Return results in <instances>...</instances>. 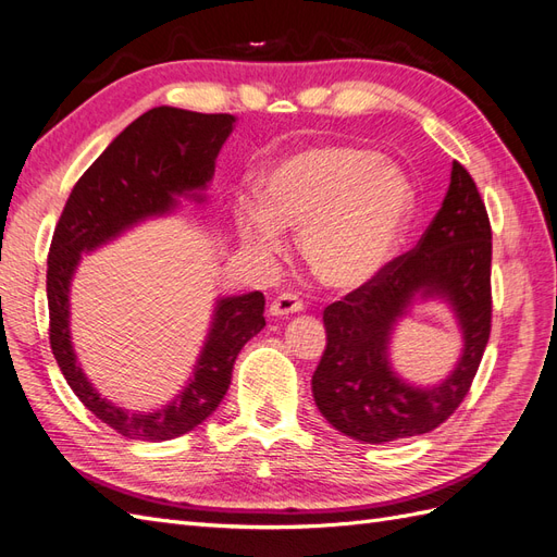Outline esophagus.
Instances as JSON below:
<instances>
[{"label":"esophagus","mask_w":557,"mask_h":557,"mask_svg":"<svg viewBox=\"0 0 557 557\" xmlns=\"http://www.w3.org/2000/svg\"><path fill=\"white\" fill-rule=\"evenodd\" d=\"M269 311H272V315L299 313V311H305V299H299L295 293H281V295L274 297Z\"/></svg>","instance_id":"esophagus-1"}]
</instances>
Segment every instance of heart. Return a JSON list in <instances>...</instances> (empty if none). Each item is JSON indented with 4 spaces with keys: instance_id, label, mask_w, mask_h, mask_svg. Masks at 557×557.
I'll list each match as a JSON object with an SVG mask.
<instances>
[{
    "instance_id": "b5f03b06",
    "label": "heart",
    "mask_w": 557,
    "mask_h": 557,
    "mask_svg": "<svg viewBox=\"0 0 557 557\" xmlns=\"http://www.w3.org/2000/svg\"><path fill=\"white\" fill-rule=\"evenodd\" d=\"M411 209L409 181L395 164L352 146H313L278 162L264 201H237L242 237L264 250L283 244V223L301 227L311 274L350 290L379 274L393 256Z\"/></svg>"
}]
</instances>
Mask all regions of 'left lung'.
<instances>
[{
  "mask_svg": "<svg viewBox=\"0 0 557 557\" xmlns=\"http://www.w3.org/2000/svg\"><path fill=\"white\" fill-rule=\"evenodd\" d=\"M491 218L474 178L453 162L444 205L416 248L323 311L327 346L311 379L320 413L367 444L407 440L448 420L467 397L491 339ZM418 292L446 296L466 332L459 369L432 392L401 384L384 358L389 327Z\"/></svg>",
  "mask_w": 557,
  "mask_h": 557,
  "instance_id": "8db88e82",
  "label": "left lung"
}]
</instances>
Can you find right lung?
Wrapping results in <instances>:
<instances>
[{
    "mask_svg": "<svg viewBox=\"0 0 557 557\" xmlns=\"http://www.w3.org/2000/svg\"><path fill=\"white\" fill-rule=\"evenodd\" d=\"M232 123L230 113L172 107L146 111L76 181L50 242L46 272L50 348L83 407L127 440H174L215 411L230 387L239 350L264 327V295L221 299L190 385L166 409L137 416L99 397L76 364L70 344V281L83 250L109 242L146 215L170 211L174 195L205 188Z\"/></svg>",
    "mask_w": 557,
    "mask_h": 557,
    "instance_id": "add662e5",
    "label": "right lung"
}]
</instances>
